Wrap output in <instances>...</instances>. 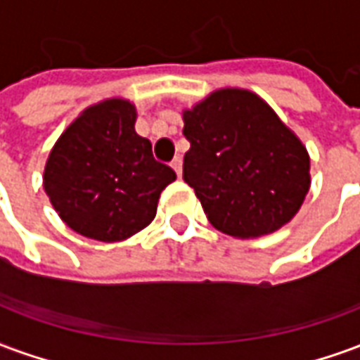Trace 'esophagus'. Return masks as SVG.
<instances>
[{
	"label": "esophagus",
	"mask_w": 360,
	"mask_h": 360,
	"mask_svg": "<svg viewBox=\"0 0 360 360\" xmlns=\"http://www.w3.org/2000/svg\"><path fill=\"white\" fill-rule=\"evenodd\" d=\"M172 167L175 169V173H177V177H181V173H183V160H181V158H175L172 162Z\"/></svg>",
	"instance_id": "obj_1"
}]
</instances>
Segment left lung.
Instances as JSON below:
<instances>
[{
    "mask_svg": "<svg viewBox=\"0 0 360 360\" xmlns=\"http://www.w3.org/2000/svg\"><path fill=\"white\" fill-rule=\"evenodd\" d=\"M191 148L183 179L221 233L252 239L278 231L301 208L310 158L255 92L221 89L183 111Z\"/></svg>",
    "mask_w": 360,
    "mask_h": 360,
    "instance_id": "1",
    "label": "left lung"
}]
</instances>
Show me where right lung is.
I'll return each mask as SVG.
<instances>
[{
  "label": "right lung",
  "mask_w": 360,
  "mask_h": 360,
  "mask_svg": "<svg viewBox=\"0 0 360 360\" xmlns=\"http://www.w3.org/2000/svg\"><path fill=\"white\" fill-rule=\"evenodd\" d=\"M136 110L110 98L82 111L51 148L44 191L77 233L123 241L156 218L160 195L177 175L134 131Z\"/></svg>",
  "instance_id": "obj_1"
}]
</instances>
